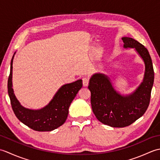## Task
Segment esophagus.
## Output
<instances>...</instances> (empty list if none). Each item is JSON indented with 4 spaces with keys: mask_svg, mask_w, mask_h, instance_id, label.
Instances as JSON below:
<instances>
[{
    "mask_svg": "<svg viewBox=\"0 0 160 160\" xmlns=\"http://www.w3.org/2000/svg\"><path fill=\"white\" fill-rule=\"evenodd\" d=\"M89 79H88L87 78L84 77L82 78V83H83V86L84 87L88 86V84H89Z\"/></svg>",
    "mask_w": 160,
    "mask_h": 160,
    "instance_id": "obj_1",
    "label": "esophagus"
}]
</instances>
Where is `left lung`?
I'll use <instances>...</instances> for the list:
<instances>
[{"label":"left lung","mask_w":160,"mask_h":160,"mask_svg":"<svg viewBox=\"0 0 160 160\" xmlns=\"http://www.w3.org/2000/svg\"><path fill=\"white\" fill-rule=\"evenodd\" d=\"M124 48H134L143 59L145 72L143 82L133 93L122 96L112 86L109 78L102 73L93 75L88 87L94 115L104 124L112 127H125L142 117L150 103L154 82L152 60L146 47L133 38H122Z\"/></svg>","instance_id":"8db88e82"}]
</instances>
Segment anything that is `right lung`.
Instances as JSON below:
<instances>
[{"label": "right lung", "mask_w": 160, "mask_h": 160, "mask_svg": "<svg viewBox=\"0 0 160 160\" xmlns=\"http://www.w3.org/2000/svg\"><path fill=\"white\" fill-rule=\"evenodd\" d=\"M15 54V53H14ZM8 78V94L13 113L18 120L37 131H51L58 128L66 121L71 102L82 87V80L66 84L57 91L50 102L40 109L33 110L23 107L16 99L12 89V64Z\"/></svg>", "instance_id": "1"}]
</instances>
